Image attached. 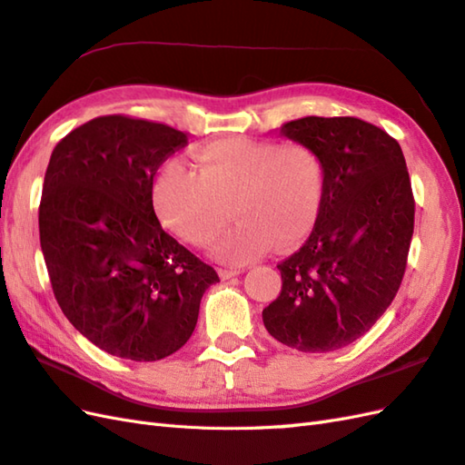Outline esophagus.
Instances as JSON below:
<instances>
[{"mask_svg":"<svg viewBox=\"0 0 465 465\" xmlns=\"http://www.w3.org/2000/svg\"><path fill=\"white\" fill-rule=\"evenodd\" d=\"M245 269H237V267H223L222 271H220V275L223 277V279H230V277H237V275H242Z\"/></svg>","mask_w":465,"mask_h":465,"instance_id":"1","label":"esophagus"}]
</instances>
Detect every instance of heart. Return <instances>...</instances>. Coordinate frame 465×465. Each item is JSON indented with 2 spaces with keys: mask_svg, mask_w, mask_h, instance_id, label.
Instances as JSON below:
<instances>
[{
  "mask_svg": "<svg viewBox=\"0 0 465 465\" xmlns=\"http://www.w3.org/2000/svg\"><path fill=\"white\" fill-rule=\"evenodd\" d=\"M194 166L166 163L154 178V204L164 223L193 245L218 235L230 206L237 222L213 243V255L230 263L257 257L271 242L299 243L322 206V163L301 143L212 141L194 151Z\"/></svg>",
  "mask_w": 465,
  "mask_h": 465,
  "instance_id": "1",
  "label": "heart"
}]
</instances>
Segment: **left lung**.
I'll use <instances>...</instances> for the list:
<instances>
[{
	"mask_svg": "<svg viewBox=\"0 0 465 465\" xmlns=\"http://www.w3.org/2000/svg\"><path fill=\"white\" fill-rule=\"evenodd\" d=\"M281 135L312 149L324 196L311 237L277 265L282 289L263 311L269 334L308 353L361 338L407 269L414 198L397 139L357 117L294 119Z\"/></svg>",
	"mask_w": 465,
	"mask_h": 465,
	"instance_id": "1",
	"label": "left lung"
}]
</instances>
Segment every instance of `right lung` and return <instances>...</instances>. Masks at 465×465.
I'll return each mask as SVG.
<instances>
[{"mask_svg":"<svg viewBox=\"0 0 465 465\" xmlns=\"http://www.w3.org/2000/svg\"><path fill=\"white\" fill-rule=\"evenodd\" d=\"M188 143L164 124L102 115L58 141L39 206L54 299L94 346L157 361L193 336L213 267L163 230L153 176Z\"/></svg>","mask_w":465,"mask_h":465,"instance_id":"right-lung-1","label":"right lung"}]
</instances>
